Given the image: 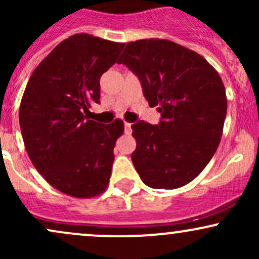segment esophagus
<instances>
[{"instance_id": "1", "label": "esophagus", "mask_w": 259, "mask_h": 259, "mask_svg": "<svg viewBox=\"0 0 259 259\" xmlns=\"http://www.w3.org/2000/svg\"><path fill=\"white\" fill-rule=\"evenodd\" d=\"M124 133H125V134H132V124H130V123H124Z\"/></svg>"}]
</instances>
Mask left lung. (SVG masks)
Returning a JSON list of instances; mask_svg holds the SVG:
<instances>
[{
    "instance_id": "obj_1",
    "label": "left lung",
    "mask_w": 259,
    "mask_h": 259,
    "mask_svg": "<svg viewBox=\"0 0 259 259\" xmlns=\"http://www.w3.org/2000/svg\"><path fill=\"white\" fill-rule=\"evenodd\" d=\"M117 63L138 76L148 105L160 113L157 125H132L136 171L152 189L186 185L221 142L228 107L221 76L198 53L160 38L129 42Z\"/></svg>"
}]
</instances>
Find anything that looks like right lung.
<instances>
[{"instance_id":"1","label":"right lung","mask_w":259,"mask_h":259,"mask_svg":"<svg viewBox=\"0 0 259 259\" xmlns=\"http://www.w3.org/2000/svg\"><path fill=\"white\" fill-rule=\"evenodd\" d=\"M124 44L75 34L57 45L32 72L19 108L26 152L45 180L74 197L105 191L113 148L124 124L89 120L100 103V78L117 62Z\"/></svg>"}]
</instances>
